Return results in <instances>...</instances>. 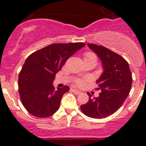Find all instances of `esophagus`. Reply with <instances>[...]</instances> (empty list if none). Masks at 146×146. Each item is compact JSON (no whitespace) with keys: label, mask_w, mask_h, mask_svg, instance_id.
I'll return each instance as SVG.
<instances>
[{"label":"esophagus","mask_w":146,"mask_h":146,"mask_svg":"<svg viewBox=\"0 0 146 146\" xmlns=\"http://www.w3.org/2000/svg\"><path fill=\"white\" fill-rule=\"evenodd\" d=\"M73 91L75 94H80V93H81V91H80V90H79L78 89H75V88H73Z\"/></svg>","instance_id":"34e87169"}]
</instances>
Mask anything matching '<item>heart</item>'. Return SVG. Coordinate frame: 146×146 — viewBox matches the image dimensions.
Masks as SVG:
<instances>
[{"instance_id": "obj_1", "label": "heart", "mask_w": 146, "mask_h": 146, "mask_svg": "<svg viewBox=\"0 0 146 146\" xmlns=\"http://www.w3.org/2000/svg\"><path fill=\"white\" fill-rule=\"evenodd\" d=\"M96 58L94 53H91V52H87L84 55V59H90V58ZM75 84L79 86H82L84 84V82L82 80H76L75 81Z\"/></svg>"}]
</instances>
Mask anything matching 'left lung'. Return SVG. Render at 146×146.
Returning a JSON list of instances; mask_svg holds the SVG:
<instances>
[{
	"label": "left lung",
	"instance_id": "obj_1",
	"mask_svg": "<svg viewBox=\"0 0 146 146\" xmlns=\"http://www.w3.org/2000/svg\"><path fill=\"white\" fill-rule=\"evenodd\" d=\"M88 46L101 60L103 73L97 80L101 93L81 106L82 113L94 119H102L115 113L126 100L131 89L132 78L128 63L123 58L103 46L88 43Z\"/></svg>",
	"mask_w": 146,
	"mask_h": 146
}]
</instances>
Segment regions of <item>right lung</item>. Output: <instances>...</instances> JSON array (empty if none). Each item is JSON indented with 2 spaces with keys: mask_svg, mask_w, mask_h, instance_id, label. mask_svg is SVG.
<instances>
[{
  "mask_svg": "<svg viewBox=\"0 0 146 146\" xmlns=\"http://www.w3.org/2000/svg\"><path fill=\"white\" fill-rule=\"evenodd\" d=\"M83 42L57 43L38 50L27 58L18 78L19 94L26 110L36 117L46 118L59 109L64 86L55 90L56 74L68 58L85 46Z\"/></svg>",
  "mask_w": 146,
  "mask_h": 146,
  "instance_id": "1",
  "label": "right lung"
}]
</instances>
